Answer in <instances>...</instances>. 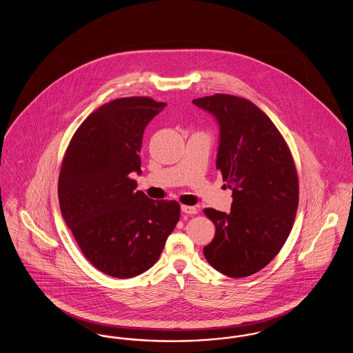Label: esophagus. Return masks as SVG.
<instances>
[{"label":"esophagus","instance_id":"esophagus-1","mask_svg":"<svg viewBox=\"0 0 353 353\" xmlns=\"http://www.w3.org/2000/svg\"><path fill=\"white\" fill-rule=\"evenodd\" d=\"M181 210L184 212L185 214H197V208L194 206H190V205H183L181 206Z\"/></svg>","mask_w":353,"mask_h":353}]
</instances>
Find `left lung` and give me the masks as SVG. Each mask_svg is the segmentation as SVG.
Returning <instances> with one entry per match:
<instances>
[{"instance_id":"obj_1","label":"left lung","mask_w":353,"mask_h":353,"mask_svg":"<svg viewBox=\"0 0 353 353\" xmlns=\"http://www.w3.org/2000/svg\"><path fill=\"white\" fill-rule=\"evenodd\" d=\"M193 103L219 121L216 167L233 190L229 214L203 210L216 225L203 255L230 278L249 276L276 256L292 229L299 203L295 163L282 134L252 101L216 94Z\"/></svg>"}]
</instances>
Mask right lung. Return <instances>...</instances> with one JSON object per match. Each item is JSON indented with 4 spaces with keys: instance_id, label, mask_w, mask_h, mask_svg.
<instances>
[{
    "instance_id": "right-lung-1",
    "label": "right lung",
    "mask_w": 353,
    "mask_h": 353,
    "mask_svg": "<svg viewBox=\"0 0 353 353\" xmlns=\"http://www.w3.org/2000/svg\"><path fill=\"white\" fill-rule=\"evenodd\" d=\"M167 103L120 98L88 115L70 140L58 180L62 217L88 262L132 278L157 262L180 219V203L134 190L147 124Z\"/></svg>"
}]
</instances>
